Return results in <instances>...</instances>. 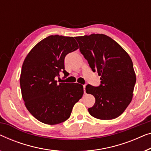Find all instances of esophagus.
I'll return each instance as SVG.
<instances>
[{
	"label": "esophagus",
	"mask_w": 151,
	"mask_h": 151,
	"mask_svg": "<svg viewBox=\"0 0 151 151\" xmlns=\"http://www.w3.org/2000/svg\"><path fill=\"white\" fill-rule=\"evenodd\" d=\"M83 87H84V93H86V90H85V88H86V84L83 85Z\"/></svg>",
	"instance_id": "1"
}]
</instances>
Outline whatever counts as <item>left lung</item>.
<instances>
[{"instance_id":"left-lung-1","label":"left lung","mask_w":151,"mask_h":151,"mask_svg":"<svg viewBox=\"0 0 151 151\" xmlns=\"http://www.w3.org/2000/svg\"><path fill=\"white\" fill-rule=\"evenodd\" d=\"M80 51L93 72L101 76L99 86L86 85V92L95 98L88 112L101 120L121 115L132 101L136 76L132 60L121 45L104 34L76 38Z\"/></svg>"}]
</instances>
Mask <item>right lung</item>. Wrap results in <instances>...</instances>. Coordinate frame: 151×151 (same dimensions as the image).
I'll return each instance as SVG.
<instances>
[{
  "mask_svg": "<svg viewBox=\"0 0 151 151\" xmlns=\"http://www.w3.org/2000/svg\"><path fill=\"white\" fill-rule=\"evenodd\" d=\"M77 49L73 37L50 35L39 41L24 61L22 96L27 110L41 123L52 125L66 121L84 94L82 84L55 80L60 72L67 74L65 58Z\"/></svg>",
  "mask_w": 151,
  "mask_h": 151,
  "instance_id": "1",
  "label": "right lung"
}]
</instances>
